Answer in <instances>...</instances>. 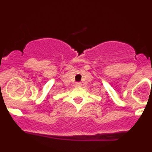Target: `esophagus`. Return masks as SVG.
<instances>
[{
  "instance_id": "1",
  "label": "esophagus",
  "mask_w": 152,
  "mask_h": 152,
  "mask_svg": "<svg viewBox=\"0 0 152 152\" xmlns=\"http://www.w3.org/2000/svg\"><path fill=\"white\" fill-rule=\"evenodd\" d=\"M75 85H76V87H80V86L82 85V84H81V82H76Z\"/></svg>"
}]
</instances>
